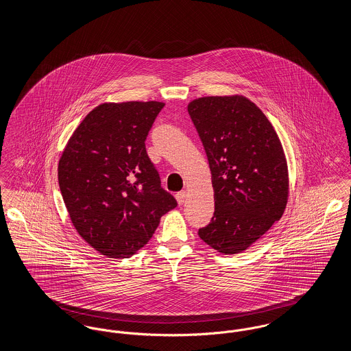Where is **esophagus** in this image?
Here are the masks:
<instances>
[{
	"instance_id": "1",
	"label": "esophagus",
	"mask_w": 351,
	"mask_h": 351,
	"mask_svg": "<svg viewBox=\"0 0 351 351\" xmlns=\"http://www.w3.org/2000/svg\"><path fill=\"white\" fill-rule=\"evenodd\" d=\"M175 197H176V200H178V204H179V205H183L184 201H185V197H186V193H185L184 191H182V192H178Z\"/></svg>"
}]
</instances>
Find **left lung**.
<instances>
[{
    "label": "left lung",
    "instance_id": "8db88e82",
    "mask_svg": "<svg viewBox=\"0 0 351 351\" xmlns=\"http://www.w3.org/2000/svg\"><path fill=\"white\" fill-rule=\"evenodd\" d=\"M208 158L215 215L199 237L222 254L246 250L283 216L288 169L279 136L243 96L201 97L188 105Z\"/></svg>",
    "mask_w": 351,
    "mask_h": 351
}]
</instances>
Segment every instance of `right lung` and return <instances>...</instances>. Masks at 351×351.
<instances>
[{
  "mask_svg": "<svg viewBox=\"0 0 351 351\" xmlns=\"http://www.w3.org/2000/svg\"><path fill=\"white\" fill-rule=\"evenodd\" d=\"M163 102L101 104L77 126L59 160L71 221L95 250L129 258L178 206L160 185L146 139Z\"/></svg>",
  "mask_w": 351,
  "mask_h": 351,
  "instance_id": "1",
  "label": "right lung"
}]
</instances>
